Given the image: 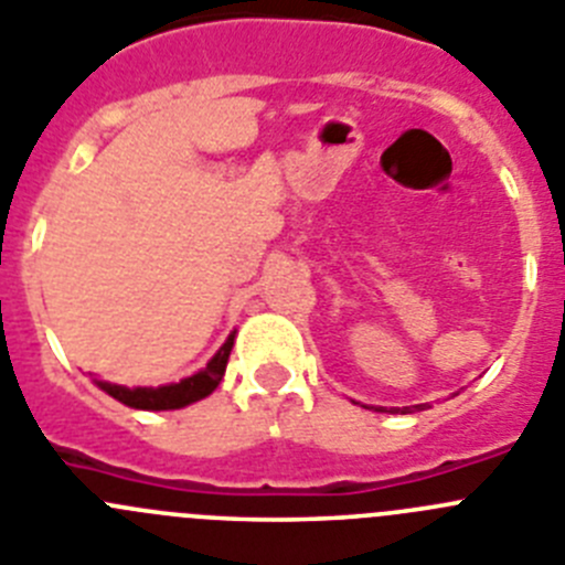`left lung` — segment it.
Masks as SVG:
<instances>
[{
    "label": "left lung",
    "mask_w": 565,
    "mask_h": 565,
    "mask_svg": "<svg viewBox=\"0 0 565 565\" xmlns=\"http://www.w3.org/2000/svg\"><path fill=\"white\" fill-rule=\"evenodd\" d=\"M420 407H424V404H418V409H420ZM404 413H409V407H407V409H404Z\"/></svg>",
    "instance_id": "left-lung-1"
}]
</instances>
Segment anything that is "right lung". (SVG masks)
I'll use <instances>...</instances> for the list:
<instances>
[{
	"label": "right lung",
	"mask_w": 565,
	"mask_h": 565,
	"mask_svg": "<svg viewBox=\"0 0 565 565\" xmlns=\"http://www.w3.org/2000/svg\"><path fill=\"white\" fill-rule=\"evenodd\" d=\"M231 348H234V334H228V340L223 342L217 354L211 356L209 365L203 371H198L194 376L181 379L178 384H163V387H122V384H108L97 382L99 387L108 395H114L116 402H122L125 407L134 409H181L186 404L200 402L205 395H211L217 390V384L223 382L225 365H228Z\"/></svg>",
	"instance_id": "add662e5"
}]
</instances>
